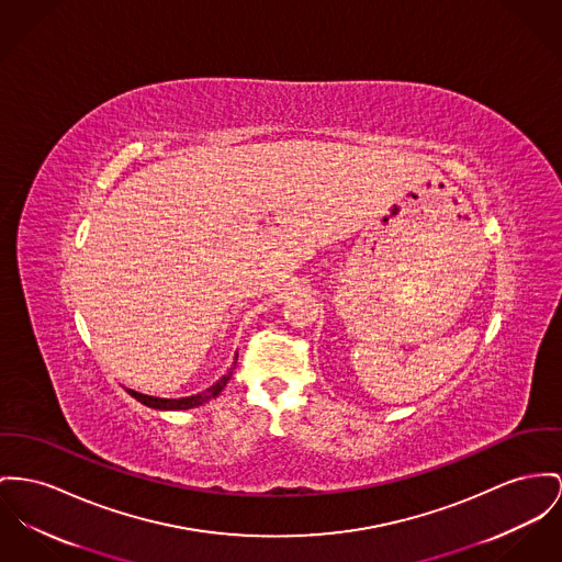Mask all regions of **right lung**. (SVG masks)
<instances>
[{
  "label": "right lung",
  "mask_w": 562,
  "mask_h": 562,
  "mask_svg": "<svg viewBox=\"0 0 562 562\" xmlns=\"http://www.w3.org/2000/svg\"><path fill=\"white\" fill-rule=\"evenodd\" d=\"M236 358H238V353H236ZM234 369H236V362L227 369V373H225L217 383H213L211 387H206V390H204V392H200V394L186 396V398H159V396L140 394V392H136V390H127V392H130V396H134L138 403L147 405L150 409H159V412H181V409H193V407H200V405H204V403H209V401L217 398V396L222 394V390L227 385V381L232 379Z\"/></svg>",
  "instance_id": "1"
}]
</instances>
